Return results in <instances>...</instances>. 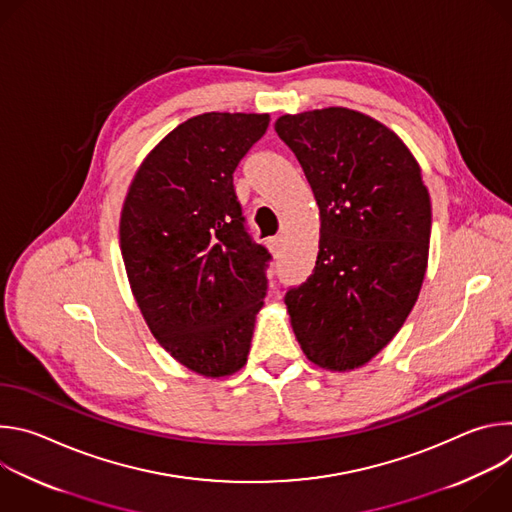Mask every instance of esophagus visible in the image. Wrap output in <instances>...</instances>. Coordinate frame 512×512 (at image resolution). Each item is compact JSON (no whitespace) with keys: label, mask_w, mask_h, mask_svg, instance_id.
Listing matches in <instances>:
<instances>
[{"label":"esophagus","mask_w":512,"mask_h":512,"mask_svg":"<svg viewBox=\"0 0 512 512\" xmlns=\"http://www.w3.org/2000/svg\"><path fill=\"white\" fill-rule=\"evenodd\" d=\"M281 243H283V237H281V235H275V237H271V239L267 241V245H269V249H271L273 253H277V251H279Z\"/></svg>","instance_id":"1"}]
</instances>
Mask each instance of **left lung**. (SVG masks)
<instances>
[{
    "instance_id": "obj_1",
    "label": "left lung",
    "mask_w": 512,
    "mask_h": 512,
    "mask_svg": "<svg viewBox=\"0 0 512 512\" xmlns=\"http://www.w3.org/2000/svg\"><path fill=\"white\" fill-rule=\"evenodd\" d=\"M320 208L312 275L285 294L304 354L352 371L379 354L413 310L425 277L431 202L407 145L377 119L328 107L281 115Z\"/></svg>"
}]
</instances>
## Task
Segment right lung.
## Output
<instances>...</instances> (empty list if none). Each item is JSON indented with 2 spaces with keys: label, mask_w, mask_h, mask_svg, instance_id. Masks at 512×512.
<instances>
[{
  "label": "right lung",
  "mask_w": 512,
  "mask_h": 512,
  "mask_svg": "<svg viewBox=\"0 0 512 512\" xmlns=\"http://www.w3.org/2000/svg\"><path fill=\"white\" fill-rule=\"evenodd\" d=\"M267 113H202L170 131L133 176L119 241L133 298L156 340L186 369L245 367L271 259L247 229L233 174Z\"/></svg>",
  "instance_id": "1"
}]
</instances>
